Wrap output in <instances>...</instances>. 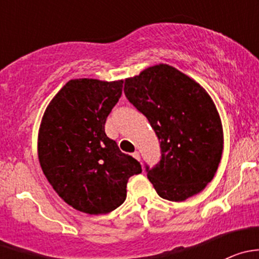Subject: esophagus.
I'll list each match as a JSON object with an SVG mask.
<instances>
[{"label":"esophagus","mask_w":259,"mask_h":259,"mask_svg":"<svg viewBox=\"0 0 259 259\" xmlns=\"http://www.w3.org/2000/svg\"><path fill=\"white\" fill-rule=\"evenodd\" d=\"M133 156H134L137 160H140V154L138 153V151H134V153H133Z\"/></svg>","instance_id":"esophagus-1"}]
</instances>
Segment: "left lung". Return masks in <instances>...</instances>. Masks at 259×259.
Listing matches in <instances>:
<instances>
[{"mask_svg": "<svg viewBox=\"0 0 259 259\" xmlns=\"http://www.w3.org/2000/svg\"><path fill=\"white\" fill-rule=\"evenodd\" d=\"M130 104L145 115L160 142V160L148 179L159 197L182 202L213 179L223 151L215 105L198 82L169 65H155L125 80Z\"/></svg>", "mask_w": 259, "mask_h": 259, "instance_id": "left-lung-1", "label": "left lung"}]
</instances>
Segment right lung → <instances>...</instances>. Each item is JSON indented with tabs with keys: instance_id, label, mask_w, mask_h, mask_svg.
<instances>
[{
	"instance_id": "right-lung-1",
	"label": "right lung",
	"mask_w": 259,
	"mask_h": 259,
	"mask_svg": "<svg viewBox=\"0 0 259 259\" xmlns=\"http://www.w3.org/2000/svg\"><path fill=\"white\" fill-rule=\"evenodd\" d=\"M121 93L122 81L70 80L44 114L41 168L55 192L83 213L116 209L126 198L127 180L142 173L139 161L105 134L106 117Z\"/></svg>"
}]
</instances>
